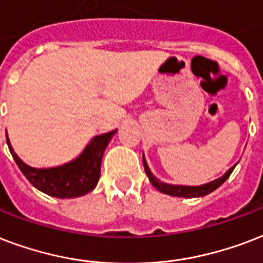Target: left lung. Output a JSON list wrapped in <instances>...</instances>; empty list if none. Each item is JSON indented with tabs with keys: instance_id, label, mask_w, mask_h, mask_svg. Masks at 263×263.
<instances>
[{
	"instance_id": "left-lung-1",
	"label": "left lung",
	"mask_w": 263,
	"mask_h": 263,
	"mask_svg": "<svg viewBox=\"0 0 263 263\" xmlns=\"http://www.w3.org/2000/svg\"><path fill=\"white\" fill-rule=\"evenodd\" d=\"M142 163H144V168H145V173L148 178H149L151 184L154 185L155 188L160 191L162 193H166V195H170V196H177V197H200V196H205V195H209L213 191L221 186V185L228 180V177L231 176V173L233 172V167H231L228 170L222 177H219L217 180L211 181L209 184L204 185H199V186H184V185H172V184H166V182H160L156 177L151 173L149 167H148V164L145 162V158H144V155H142Z\"/></svg>"
}]
</instances>
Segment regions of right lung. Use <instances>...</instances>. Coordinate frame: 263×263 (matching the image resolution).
Listing matches in <instances>:
<instances>
[{"label":"right lung","mask_w":263,"mask_h":263,"mask_svg":"<svg viewBox=\"0 0 263 263\" xmlns=\"http://www.w3.org/2000/svg\"><path fill=\"white\" fill-rule=\"evenodd\" d=\"M117 132L118 130H112L109 133L96 136L77 159L63 166L50 168H34L28 166L15 154L8 134L7 142L20 172L31 182L32 186L49 196L70 199L82 196L96 188L100 178L104 151Z\"/></svg>","instance_id":"1"}]
</instances>
